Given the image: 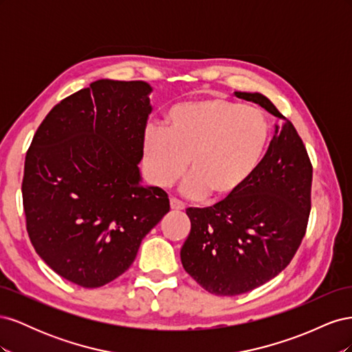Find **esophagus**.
<instances>
[{
  "mask_svg": "<svg viewBox=\"0 0 352 352\" xmlns=\"http://www.w3.org/2000/svg\"><path fill=\"white\" fill-rule=\"evenodd\" d=\"M170 207H172V210H176V211L185 210V204L177 198H170Z\"/></svg>",
  "mask_w": 352,
  "mask_h": 352,
  "instance_id": "esophagus-1",
  "label": "esophagus"
}]
</instances>
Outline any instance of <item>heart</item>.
I'll list each match as a JSON object with an SVG mask.
<instances>
[{"mask_svg": "<svg viewBox=\"0 0 352 352\" xmlns=\"http://www.w3.org/2000/svg\"><path fill=\"white\" fill-rule=\"evenodd\" d=\"M270 127L263 111L221 97L177 102L164 127L148 126L141 142L150 182L173 185L188 168L182 190L192 198H230L248 184L267 150Z\"/></svg>", "mask_w": 352, "mask_h": 352, "instance_id": "1", "label": "heart"}]
</instances>
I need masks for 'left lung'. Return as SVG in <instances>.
<instances>
[{"label": "left lung", "instance_id": "1", "mask_svg": "<svg viewBox=\"0 0 352 352\" xmlns=\"http://www.w3.org/2000/svg\"><path fill=\"white\" fill-rule=\"evenodd\" d=\"M235 95L283 122L238 194L186 208L190 232L180 260L190 278L220 296L250 292L278 276L300 248L311 210L313 166L294 124L264 95Z\"/></svg>", "mask_w": 352, "mask_h": 352}]
</instances>
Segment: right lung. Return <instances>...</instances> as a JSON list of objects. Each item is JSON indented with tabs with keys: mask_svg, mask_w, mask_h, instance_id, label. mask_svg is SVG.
<instances>
[{
	"mask_svg": "<svg viewBox=\"0 0 352 352\" xmlns=\"http://www.w3.org/2000/svg\"><path fill=\"white\" fill-rule=\"evenodd\" d=\"M150 92L142 80L92 82L47 114L26 153L30 242L79 286L100 287L123 274L170 210L167 194L144 186L138 167Z\"/></svg>",
	"mask_w": 352,
	"mask_h": 352,
	"instance_id": "right-lung-1",
	"label": "right lung"
}]
</instances>
